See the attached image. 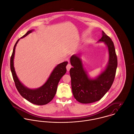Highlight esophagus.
<instances>
[{"instance_id":"obj_1","label":"esophagus","mask_w":134,"mask_h":134,"mask_svg":"<svg viewBox=\"0 0 134 134\" xmlns=\"http://www.w3.org/2000/svg\"><path fill=\"white\" fill-rule=\"evenodd\" d=\"M71 67H72L71 65L70 64H68L66 65V67L67 71H70V69L71 68Z\"/></svg>"}]
</instances>
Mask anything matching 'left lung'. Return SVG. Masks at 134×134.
<instances>
[{
    "label": "left lung",
    "mask_w": 134,
    "mask_h": 134,
    "mask_svg": "<svg viewBox=\"0 0 134 134\" xmlns=\"http://www.w3.org/2000/svg\"><path fill=\"white\" fill-rule=\"evenodd\" d=\"M98 41L104 42L109 51V60L105 69L94 79H90L83 68L82 60L76 54L70 58L73 66L70 70L73 94L82 103H90L100 100L111 88L115 78L118 66L115 49L112 40L102 31Z\"/></svg>",
    "instance_id": "1"
}]
</instances>
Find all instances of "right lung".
Masks as SVG:
<instances>
[{
	"instance_id": "add662e5",
	"label": "right lung",
	"mask_w": 134,
	"mask_h": 134,
	"mask_svg": "<svg viewBox=\"0 0 134 134\" xmlns=\"http://www.w3.org/2000/svg\"><path fill=\"white\" fill-rule=\"evenodd\" d=\"M33 30L29 31L21 38H23L32 33ZM19 39L14 46L10 59V69L15 87L20 94L29 102L36 105H45L50 102L54 97L58 87V83L61 77L66 72V66L68 62H63L57 65L45 84L37 89H30L25 87L19 80L14 68L13 60L15 49Z\"/></svg>"
}]
</instances>
